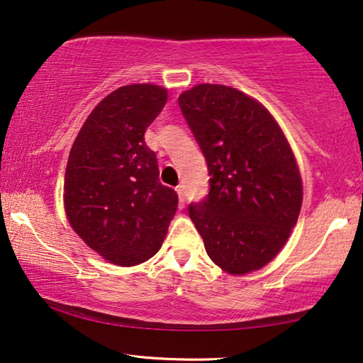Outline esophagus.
<instances>
[{"label":"esophagus","mask_w":363,"mask_h":363,"mask_svg":"<svg viewBox=\"0 0 363 363\" xmlns=\"http://www.w3.org/2000/svg\"><path fill=\"white\" fill-rule=\"evenodd\" d=\"M176 192H177V197H179V205L184 206V187L182 186H177L176 187Z\"/></svg>","instance_id":"esophagus-1"}]
</instances>
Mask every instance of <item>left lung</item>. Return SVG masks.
<instances>
[{
  "label": "left lung",
  "instance_id": "obj_1",
  "mask_svg": "<svg viewBox=\"0 0 363 363\" xmlns=\"http://www.w3.org/2000/svg\"><path fill=\"white\" fill-rule=\"evenodd\" d=\"M179 106L208 164L210 192L189 205L208 257L229 274L263 268L302 206V179L279 124L238 89L199 84Z\"/></svg>",
  "mask_w": 363,
  "mask_h": 363
}]
</instances>
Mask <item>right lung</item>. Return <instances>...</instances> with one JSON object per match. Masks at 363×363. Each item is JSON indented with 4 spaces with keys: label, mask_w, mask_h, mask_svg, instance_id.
Listing matches in <instances>:
<instances>
[{
    "label": "right lung",
    "mask_w": 363,
    "mask_h": 363,
    "mask_svg": "<svg viewBox=\"0 0 363 363\" xmlns=\"http://www.w3.org/2000/svg\"><path fill=\"white\" fill-rule=\"evenodd\" d=\"M166 100L168 90L160 85L119 87L89 114L69 153V224L91 250L119 267L157 254L177 210V194L160 182L157 155L143 139Z\"/></svg>",
    "instance_id": "obj_1"
}]
</instances>
